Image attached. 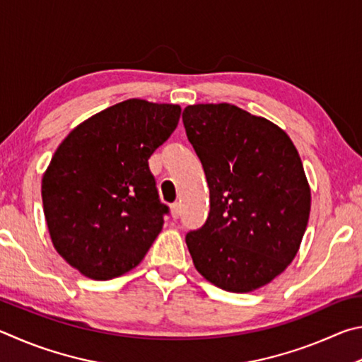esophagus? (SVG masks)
I'll return each mask as SVG.
<instances>
[{
  "instance_id": "1",
  "label": "esophagus",
  "mask_w": 362,
  "mask_h": 362,
  "mask_svg": "<svg viewBox=\"0 0 362 362\" xmlns=\"http://www.w3.org/2000/svg\"><path fill=\"white\" fill-rule=\"evenodd\" d=\"M170 213H171V218H173V219H177V218H180V214H181L180 204H173V205H170Z\"/></svg>"
}]
</instances>
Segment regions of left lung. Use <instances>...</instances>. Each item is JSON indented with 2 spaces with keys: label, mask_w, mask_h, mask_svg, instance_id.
Listing matches in <instances>:
<instances>
[{
  "label": "left lung",
  "mask_w": 362,
  "mask_h": 362,
  "mask_svg": "<svg viewBox=\"0 0 362 362\" xmlns=\"http://www.w3.org/2000/svg\"><path fill=\"white\" fill-rule=\"evenodd\" d=\"M182 122L210 187L205 226L189 232L195 269L229 293L286 270L305 233L312 194L288 133L229 103L189 105Z\"/></svg>",
  "instance_id": "8db88e82"
}]
</instances>
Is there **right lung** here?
<instances>
[{"instance_id": "right-lung-1", "label": "right lung", "mask_w": 362, "mask_h": 362, "mask_svg": "<svg viewBox=\"0 0 362 362\" xmlns=\"http://www.w3.org/2000/svg\"><path fill=\"white\" fill-rule=\"evenodd\" d=\"M180 105L130 98L68 133L42 175L55 251L87 278L111 280L143 261L168 208L148 158L175 132Z\"/></svg>"}]
</instances>
